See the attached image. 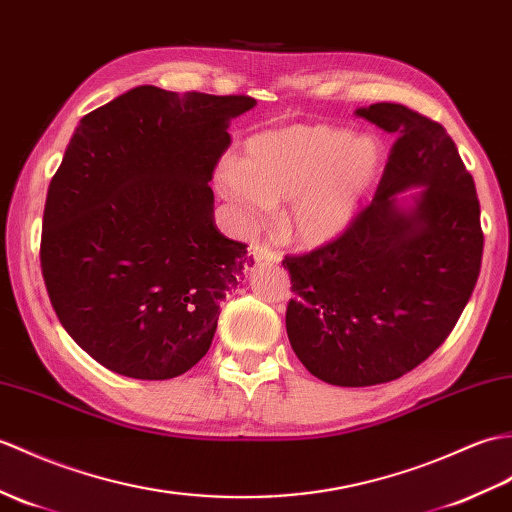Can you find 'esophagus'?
I'll use <instances>...</instances> for the list:
<instances>
[{"label":"esophagus","instance_id":"34e87169","mask_svg":"<svg viewBox=\"0 0 512 512\" xmlns=\"http://www.w3.org/2000/svg\"><path fill=\"white\" fill-rule=\"evenodd\" d=\"M251 255H253V259H255V261H264V264H279V261H281V253L272 251V248H270V246H266V244H257V246H253Z\"/></svg>","mask_w":512,"mask_h":512}]
</instances>
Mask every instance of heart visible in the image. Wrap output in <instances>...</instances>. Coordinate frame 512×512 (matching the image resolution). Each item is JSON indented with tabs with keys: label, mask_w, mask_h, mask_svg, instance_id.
<instances>
[{
	"label": "heart",
	"mask_w": 512,
	"mask_h": 512,
	"mask_svg": "<svg viewBox=\"0 0 512 512\" xmlns=\"http://www.w3.org/2000/svg\"><path fill=\"white\" fill-rule=\"evenodd\" d=\"M384 161L375 137L327 124L292 126L253 137L242 161H222L216 185L244 229L261 227L272 202L290 200L285 229L299 244L320 246L349 229Z\"/></svg>",
	"instance_id": "1"
}]
</instances>
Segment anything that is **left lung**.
<instances>
[{"mask_svg":"<svg viewBox=\"0 0 512 512\" xmlns=\"http://www.w3.org/2000/svg\"><path fill=\"white\" fill-rule=\"evenodd\" d=\"M397 137L375 198L336 240L285 255L294 353L334 386L386 384L441 347L471 299L484 233L473 176L447 130L403 104L355 111ZM421 186L412 210L395 193Z\"/></svg>","mask_w":512,"mask_h":512,"instance_id":"left-lung-1","label":"left lung"}]
</instances>
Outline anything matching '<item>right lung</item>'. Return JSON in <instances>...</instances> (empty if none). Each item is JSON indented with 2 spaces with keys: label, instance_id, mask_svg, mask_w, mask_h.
Returning <instances> with one entry per match:
<instances>
[{
  "label": "right lung",
  "instance_id": "right-lung-1",
  "mask_svg": "<svg viewBox=\"0 0 512 512\" xmlns=\"http://www.w3.org/2000/svg\"><path fill=\"white\" fill-rule=\"evenodd\" d=\"M253 106L144 85L80 120L47 189L41 270L67 334L109 371L172 379L209 351L253 264L218 231L209 181Z\"/></svg>",
  "mask_w": 512,
  "mask_h": 512
}]
</instances>
